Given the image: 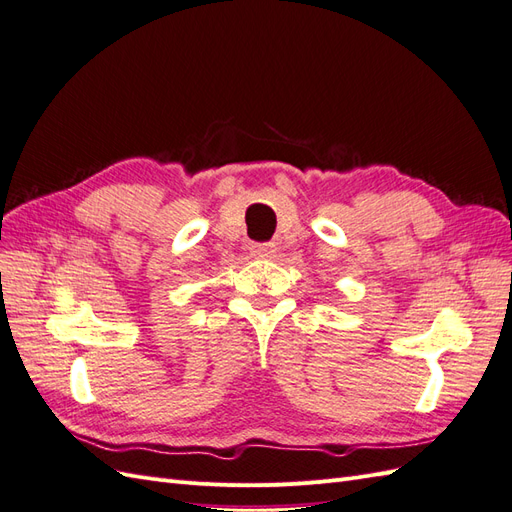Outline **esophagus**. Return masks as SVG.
I'll return each mask as SVG.
<instances>
[{"label": "esophagus", "instance_id": "1", "mask_svg": "<svg viewBox=\"0 0 512 512\" xmlns=\"http://www.w3.org/2000/svg\"><path fill=\"white\" fill-rule=\"evenodd\" d=\"M252 254L256 258H273L275 245L273 243H256V245H252Z\"/></svg>", "mask_w": 512, "mask_h": 512}]
</instances>
